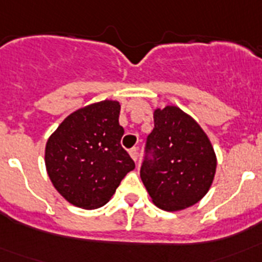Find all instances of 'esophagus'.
<instances>
[{"instance_id":"34e87169","label":"esophagus","mask_w":262,"mask_h":262,"mask_svg":"<svg viewBox=\"0 0 262 262\" xmlns=\"http://www.w3.org/2000/svg\"><path fill=\"white\" fill-rule=\"evenodd\" d=\"M129 155H131V157L134 159V161L138 164V161H139V149H138V147L131 148V149H129Z\"/></svg>"}]
</instances>
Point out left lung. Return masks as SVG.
Listing matches in <instances>:
<instances>
[{"instance_id":"left-lung-1","label":"left lung","mask_w":262,"mask_h":262,"mask_svg":"<svg viewBox=\"0 0 262 262\" xmlns=\"http://www.w3.org/2000/svg\"><path fill=\"white\" fill-rule=\"evenodd\" d=\"M140 177L152 201L165 211L195 205L209 191L216 157L200 124L181 108L155 110Z\"/></svg>"}]
</instances>
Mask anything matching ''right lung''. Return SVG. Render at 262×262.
<instances>
[{"instance_id": "obj_1", "label": "right lung", "mask_w": 262, "mask_h": 262, "mask_svg": "<svg viewBox=\"0 0 262 262\" xmlns=\"http://www.w3.org/2000/svg\"><path fill=\"white\" fill-rule=\"evenodd\" d=\"M120 105L102 101L85 106L64 119L48 139L46 166L53 186L72 205L98 209L135 168L120 144Z\"/></svg>"}]
</instances>
